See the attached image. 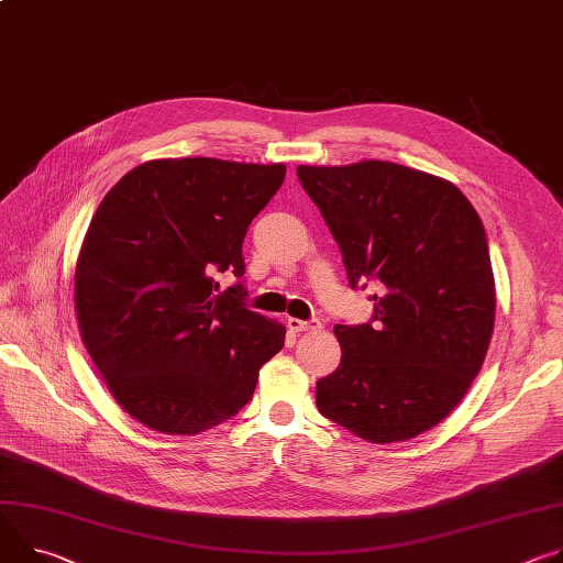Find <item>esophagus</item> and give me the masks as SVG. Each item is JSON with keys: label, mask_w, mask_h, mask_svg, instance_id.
Masks as SVG:
<instances>
[{"label": "esophagus", "mask_w": 563, "mask_h": 563, "mask_svg": "<svg viewBox=\"0 0 563 563\" xmlns=\"http://www.w3.org/2000/svg\"><path fill=\"white\" fill-rule=\"evenodd\" d=\"M287 328L291 332H308V330H319L321 321L319 319H308V321H300V319H287Z\"/></svg>", "instance_id": "34e87169"}]
</instances>
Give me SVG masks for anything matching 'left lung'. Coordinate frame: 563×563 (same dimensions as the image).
Segmentation results:
<instances>
[{
	"label": "left lung",
	"instance_id": "obj_1",
	"mask_svg": "<svg viewBox=\"0 0 563 563\" xmlns=\"http://www.w3.org/2000/svg\"><path fill=\"white\" fill-rule=\"evenodd\" d=\"M352 289L377 287L368 323L334 325L339 368L317 382L321 416L364 440H411L465 397L496 312L485 227L451 181L390 162L298 166Z\"/></svg>",
	"mask_w": 563,
	"mask_h": 563
}]
</instances>
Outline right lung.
Instances as JSON below:
<instances>
[{
  "mask_svg": "<svg viewBox=\"0 0 563 563\" xmlns=\"http://www.w3.org/2000/svg\"><path fill=\"white\" fill-rule=\"evenodd\" d=\"M285 166L157 159L103 197L76 265V317L91 362L141 424L195 435L233 418L285 325L251 312L242 242ZM236 283L219 291L214 276Z\"/></svg>",
  "mask_w": 563,
  "mask_h": 563,
  "instance_id": "1",
  "label": "right lung"
}]
</instances>
